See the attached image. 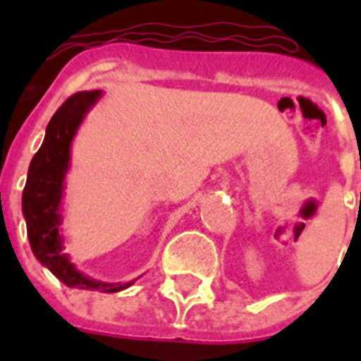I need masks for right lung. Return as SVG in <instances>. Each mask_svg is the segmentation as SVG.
Masks as SVG:
<instances>
[{"label":"right lung","instance_id":"1","mask_svg":"<svg viewBox=\"0 0 361 361\" xmlns=\"http://www.w3.org/2000/svg\"><path fill=\"white\" fill-rule=\"evenodd\" d=\"M101 97V90L78 92L70 95L50 119L44 141L28 166L27 184L23 190V215L27 235L34 257L49 267L68 288L88 291L117 293L130 288L128 283H110L82 275L63 253L61 199L65 175L70 166V146L85 116Z\"/></svg>","mask_w":361,"mask_h":361}]
</instances>
